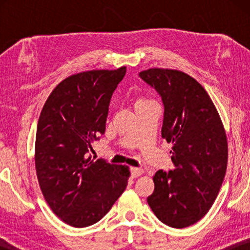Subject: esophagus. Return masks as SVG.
<instances>
[{"instance_id":"1","label":"esophagus","mask_w":250,"mask_h":250,"mask_svg":"<svg viewBox=\"0 0 250 250\" xmlns=\"http://www.w3.org/2000/svg\"><path fill=\"white\" fill-rule=\"evenodd\" d=\"M131 174L132 177H138L143 174L142 168H138V167H131Z\"/></svg>"}]
</instances>
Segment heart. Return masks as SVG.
<instances>
[{"mask_svg": "<svg viewBox=\"0 0 250 250\" xmlns=\"http://www.w3.org/2000/svg\"><path fill=\"white\" fill-rule=\"evenodd\" d=\"M150 102H152V101L149 100V99H146V98H145V97H139V98L135 100V107H138V105H142V104H150Z\"/></svg>", "mask_w": 250, "mask_h": 250, "instance_id": "obj_1", "label": "heart"}]
</instances>
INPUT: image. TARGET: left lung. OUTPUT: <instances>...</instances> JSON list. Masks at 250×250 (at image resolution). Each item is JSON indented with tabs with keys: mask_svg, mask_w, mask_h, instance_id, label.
Instances as JSON below:
<instances>
[{
	"mask_svg": "<svg viewBox=\"0 0 250 250\" xmlns=\"http://www.w3.org/2000/svg\"><path fill=\"white\" fill-rule=\"evenodd\" d=\"M163 99L162 136L172 145L175 169L152 176L150 208L163 223L183 229L213 206L228 166L227 133L206 90L190 75L150 68L139 74Z\"/></svg>",
	"mask_w": 250,
	"mask_h": 250,
	"instance_id": "8db88e82",
	"label": "left lung"
}]
</instances>
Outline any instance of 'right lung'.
<instances>
[{"label": "right lung", "instance_id": "right-lung-1", "mask_svg": "<svg viewBox=\"0 0 250 250\" xmlns=\"http://www.w3.org/2000/svg\"><path fill=\"white\" fill-rule=\"evenodd\" d=\"M126 67L74 74L61 81L41 111L35 168L43 197L61 221L74 228L97 223L121 197L129 167L88 155L105 131L111 95Z\"/></svg>", "mask_w": 250, "mask_h": 250}]
</instances>
